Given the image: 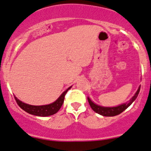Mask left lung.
Masks as SVG:
<instances>
[{
    "label": "left lung",
    "instance_id": "8db88e82",
    "mask_svg": "<svg viewBox=\"0 0 151 151\" xmlns=\"http://www.w3.org/2000/svg\"><path fill=\"white\" fill-rule=\"evenodd\" d=\"M140 89H141V86H139L138 90H137L136 93L134 94V96L128 102H127L125 103H123V104L115 107L100 106H98V105L95 104L89 97H87V99H88L89 104H90V107H91L92 109L95 112H96V113L99 114L101 115H103V116H115V115H119L120 113H122L129 106H131V104L133 103L134 101L135 100L137 96H138Z\"/></svg>",
    "mask_w": 151,
    "mask_h": 151
}]
</instances>
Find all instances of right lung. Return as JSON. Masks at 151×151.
I'll list each match as a JSON object with an SVG mask.
<instances>
[{"mask_svg": "<svg viewBox=\"0 0 151 151\" xmlns=\"http://www.w3.org/2000/svg\"><path fill=\"white\" fill-rule=\"evenodd\" d=\"M70 88H71V86H70L68 90H65L58 97V99L56 101H55L54 103L48 105H43V106H32V105H29L21 102L16 96H14V97H15L16 102L18 104V106L22 109L24 110L25 112H28V113L31 114V115H36V116L45 117V116H49V115L55 114L61 109V106H62L63 103H64L65 96L66 95L68 90Z\"/></svg>", "mask_w": 151, "mask_h": 151, "instance_id": "add662e5", "label": "right lung"}]
</instances>
